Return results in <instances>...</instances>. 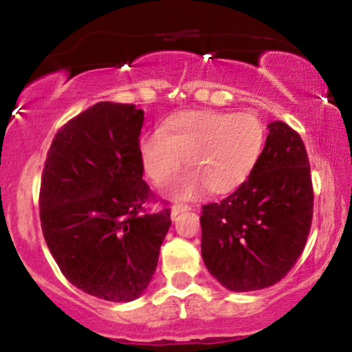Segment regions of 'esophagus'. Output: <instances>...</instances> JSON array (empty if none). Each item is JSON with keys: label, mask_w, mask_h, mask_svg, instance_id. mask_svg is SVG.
Returning <instances> with one entry per match:
<instances>
[{"label": "esophagus", "mask_w": 352, "mask_h": 352, "mask_svg": "<svg viewBox=\"0 0 352 352\" xmlns=\"http://www.w3.org/2000/svg\"><path fill=\"white\" fill-rule=\"evenodd\" d=\"M192 208L190 207V205H185V204H175L172 207V217H175V215H179L180 212H188V210Z\"/></svg>", "instance_id": "esophagus-1"}]
</instances>
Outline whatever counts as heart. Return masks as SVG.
<instances>
[{
	"label": "heart",
	"mask_w": 352,
	"mask_h": 352,
	"mask_svg": "<svg viewBox=\"0 0 352 352\" xmlns=\"http://www.w3.org/2000/svg\"><path fill=\"white\" fill-rule=\"evenodd\" d=\"M266 140L263 120L253 112L188 111L168 117L157 134L140 140L145 175L165 185L187 157L190 172L173 185L177 199H195L208 187L223 195L240 188L256 167Z\"/></svg>",
	"instance_id": "heart-1"
}]
</instances>
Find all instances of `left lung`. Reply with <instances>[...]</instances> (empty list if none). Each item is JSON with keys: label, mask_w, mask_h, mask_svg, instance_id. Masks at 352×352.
Masks as SVG:
<instances>
[{"label": "left lung", "mask_w": 352, "mask_h": 352, "mask_svg": "<svg viewBox=\"0 0 352 352\" xmlns=\"http://www.w3.org/2000/svg\"><path fill=\"white\" fill-rule=\"evenodd\" d=\"M268 129L248 180L201 210V258L230 292H254L280 281L309 235L314 197L305 144L281 120Z\"/></svg>", "instance_id": "obj_1"}]
</instances>
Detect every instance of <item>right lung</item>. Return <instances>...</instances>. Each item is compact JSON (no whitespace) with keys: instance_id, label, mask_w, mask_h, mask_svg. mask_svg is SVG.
Returning <instances> with one entry per match:
<instances>
[{"instance_id":"right-lung-1","label":"right lung","mask_w":352,"mask_h":352,"mask_svg":"<svg viewBox=\"0 0 352 352\" xmlns=\"http://www.w3.org/2000/svg\"><path fill=\"white\" fill-rule=\"evenodd\" d=\"M144 111L98 102L52 140L39 190L44 240L60 273L100 300L127 302L151 283L170 210L148 213L139 137Z\"/></svg>"}]
</instances>
